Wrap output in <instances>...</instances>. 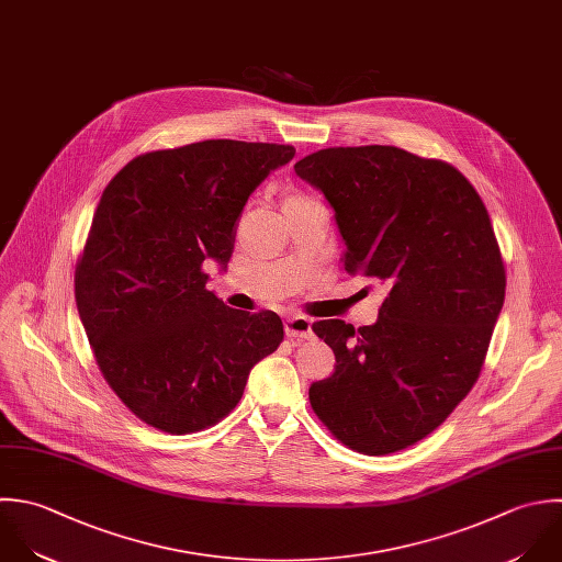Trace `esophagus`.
I'll use <instances>...</instances> for the list:
<instances>
[{
  "label": "esophagus",
  "mask_w": 562,
  "mask_h": 562,
  "mask_svg": "<svg viewBox=\"0 0 562 562\" xmlns=\"http://www.w3.org/2000/svg\"><path fill=\"white\" fill-rule=\"evenodd\" d=\"M284 333L286 337H293V339H311L313 337V322L306 319V317H289L284 322Z\"/></svg>",
  "instance_id": "esophagus-1"
}]
</instances>
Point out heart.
Instances as JSON below:
<instances>
[{
    "label": "heart",
    "instance_id": "b5f03b06",
    "mask_svg": "<svg viewBox=\"0 0 562 562\" xmlns=\"http://www.w3.org/2000/svg\"><path fill=\"white\" fill-rule=\"evenodd\" d=\"M313 199H308L306 194L297 192V190H291L282 196V210H289V207H297V205H304V203H311Z\"/></svg>",
    "mask_w": 562,
    "mask_h": 562
}]
</instances>
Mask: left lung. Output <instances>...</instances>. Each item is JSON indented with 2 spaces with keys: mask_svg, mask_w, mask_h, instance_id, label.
<instances>
[{
  "mask_svg": "<svg viewBox=\"0 0 562 562\" xmlns=\"http://www.w3.org/2000/svg\"><path fill=\"white\" fill-rule=\"evenodd\" d=\"M295 172L335 207L344 269L385 286L374 326L322 319L335 372L308 390L324 427L363 456L438 429L477 383L506 297V267L473 183L396 146H333Z\"/></svg>",
  "mask_w": 562,
  "mask_h": 562,
  "instance_id": "obj_1",
  "label": "left lung"
}]
</instances>
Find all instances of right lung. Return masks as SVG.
Returning a JSON list of instances; mask_svg holds the SVG:
<instances>
[{
  "label": "right lung",
  "mask_w": 562,
  "mask_h": 562,
  "mask_svg": "<svg viewBox=\"0 0 562 562\" xmlns=\"http://www.w3.org/2000/svg\"><path fill=\"white\" fill-rule=\"evenodd\" d=\"M293 155L289 144L205 139L142 153L106 183L74 295L104 381L148 427H214L278 350L282 319L225 306L203 265L229 262L249 194Z\"/></svg>",
  "instance_id": "right-lung-1"
}]
</instances>
